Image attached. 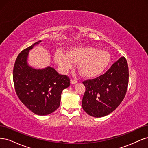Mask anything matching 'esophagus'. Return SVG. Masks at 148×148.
Listing matches in <instances>:
<instances>
[{
    "instance_id": "obj_1",
    "label": "esophagus",
    "mask_w": 148,
    "mask_h": 148,
    "mask_svg": "<svg viewBox=\"0 0 148 148\" xmlns=\"http://www.w3.org/2000/svg\"><path fill=\"white\" fill-rule=\"evenodd\" d=\"M70 83H71V84H73L77 83V80H75V79H71V80H70Z\"/></svg>"
}]
</instances>
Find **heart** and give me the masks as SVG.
Masks as SVG:
<instances>
[{"instance_id":"obj_1","label":"heart","mask_w":148,"mask_h":148,"mask_svg":"<svg viewBox=\"0 0 148 148\" xmlns=\"http://www.w3.org/2000/svg\"><path fill=\"white\" fill-rule=\"evenodd\" d=\"M55 60L60 70L66 72L78 64V70L83 77L94 78L102 73L110 60L108 52L92 46H76L67 51H57Z\"/></svg>"}]
</instances>
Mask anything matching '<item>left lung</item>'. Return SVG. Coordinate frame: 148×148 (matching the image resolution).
<instances>
[{
    "mask_svg": "<svg viewBox=\"0 0 148 148\" xmlns=\"http://www.w3.org/2000/svg\"><path fill=\"white\" fill-rule=\"evenodd\" d=\"M128 77L127 60L121 57L104 74L83 82L86 88L82 100L83 110L94 117L112 112L126 95Z\"/></svg>",
    "mask_w": 148,
    "mask_h": 148,
    "instance_id": "1",
    "label": "left lung"
}]
</instances>
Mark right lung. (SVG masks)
<instances>
[{
    "mask_svg": "<svg viewBox=\"0 0 148 148\" xmlns=\"http://www.w3.org/2000/svg\"><path fill=\"white\" fill-rule=\"evenodd\" d=\"M41 41L34 43L18 56L13 70L15 91L21 102L34 114L46 115L60 106L61 94L70 86V78L51 66L35 69L28 65L29 51Z\"/></svg>",
    "mask_w": 148,
    "mask_h": 148,
    "instance_id": "obj_1",
    "label": "right lung"
}]
</instances>
